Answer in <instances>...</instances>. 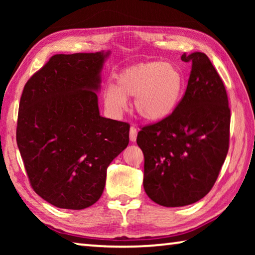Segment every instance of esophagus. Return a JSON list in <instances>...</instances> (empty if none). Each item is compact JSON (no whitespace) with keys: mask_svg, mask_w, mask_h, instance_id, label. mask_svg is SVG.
I'll return each mask as SVG.
<instances>
[{"mask_svg":"<svg viewBox=\"0 0 255 255\" xmlns=\"http://www.w3.org/2000/svg\"><path fill=\"white\" fill-rule=\"evenodd\" d=\"M129 138H130L131 141H136L137 138V128L135 126L130 127V130H129Z\"/></svg>","mask_w":255,"mask_h":255,"instance_id":"34e87169","label":"esophagus"}]
</instances>
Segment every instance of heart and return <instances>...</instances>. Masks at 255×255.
Returning <instances> with one entry per match:
<instances>
[{"label":"heart","instance_id":"obj_1","mask_svg":"<svg viewBox=\"0 0 255 255\" xmlns=\"http://www.w3.org/2000/svg\"><path fill=\"white\" fill-rule=\"evenodd\" d=\"M184 76L174 64L154 60L128 66L117 75V85L108 84L103 101L111 114L127 109V98H135L138 115L161 122L173 114L184 93Z\"/></svg>","mask_w":255,"mask_h":255}]
</instances>
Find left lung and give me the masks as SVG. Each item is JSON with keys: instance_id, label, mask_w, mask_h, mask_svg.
Wrapping results in <instances>:
<instances>
[{"instance_id": "8db88e82", "label": "left lung", "mask_w": 255, "mask_h": 255, "mask_svg": "<svg viewBox=\"0 0 255 255\" xmlns=\"http://www.w3.org/2000/svg\"><path fill=\"white\" fill-rule=\"evenodd\" d=\"M191 62L183 98L170 117L141 128L146 195L164 207H183L214 187L230 146L231 110L225 85L207 55L181 56Z\"/></svg>"}]
</instances>
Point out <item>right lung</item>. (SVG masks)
I'll return each instance as SVG.
<instances>
[{"instance_id":"right-lung-1","label":"right lung","mask_w":255,"mask_h":255,"mask_svg":"<svg viewBox=\"0 0 255 255\" xmlns=\"http://www.w3.org/2000/svg\"><path fill=\"white\" fill-rule=\"evenodd\" d=\"M110 51L54 55L24 85L16 144L32 189L63 209L100 199L107 169L129 143L127 123L101 117V70Z\"/></svg>"}]
</instances>
